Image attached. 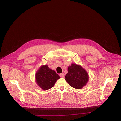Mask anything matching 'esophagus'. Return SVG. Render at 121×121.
Returning a JSON list of instances; mask_svg holds the SVG:
<instances>
[{
  "mask_svg": "<svg viewBox=\"0 0 121 121\" xmlns=\"http://www.w3.org/2000/svg\"><path fill=\"white\" fill-rule=\"evenodd\" d=\"M60 77L61 78H64V73H60V74L59 75Z\"/></svg>",
  "mask_w": 121,
  "mask_h": 121,
  "instance_id": "1",
  "label": "esophagus"
}]
</instances>
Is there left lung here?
<instances>
[{"instance_id":"1","label":"left lung","mask_w":121,"mask_h":121,"mask_svg":"<svg viewBox=\"0 0 121 121\" xmlns=\"http://www.w3.org/2000/svg\"><path fill=\"white\" fill-rule=\"evenodd\" d=\"M87 72L80 65L72 64L68 67L65 80L70 86L76 89L82 88L88 81Z\"/></svg>"}]
</instances>
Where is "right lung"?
Wrapping results in <instances>:
<instances>
[{
    "label": "right lung",
    "mask_w": 121,
    "mask_h": 121,
    "mask_svg": "<svg viewBox=\"0 0 121 121\" xmlns=\"http://www.w3.org/2000/svg\"><path fill=\"white\" fill-rule=\"evenodd\" d=\"M60 78L55 71L50 69L47 65L41 66L35 74L36 82L44 91L53 87Z\"/></svg>",
    "instance_id": "add662e5"
}]
</instances>
